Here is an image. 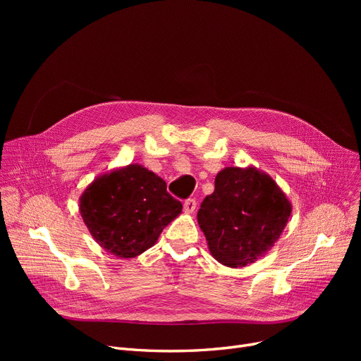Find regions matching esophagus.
Returning a JSON list of instances; mask_svg holds the SVG:
<instances>
[{
  "instance_id": "34e87169",
  "label": "esophagus",
  "mask_w": 361,
  "mask_h": 361,
  "mask_svg": "<svg viewBox=\"0 0 361 361\" xmlns=\"http://www.w3.org/2000/svg\"><path fill=\"white\" fill-rule=\"evenodd\" d=\"M196 206H197V203H196L195 199L185 200V202H184V212H185V214H193V212L196 211Z\"/></svg>"
}]
</instances>
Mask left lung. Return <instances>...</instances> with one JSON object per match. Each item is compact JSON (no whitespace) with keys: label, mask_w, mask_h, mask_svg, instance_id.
Listing matches in <instances>:
<instances>
[{"label":"left lung","mask_w":361,"mask_h":361,"mask_svg":"<svg viewBox=\"0 0 361 361\" xmlns=\"http://www.w3.org/2000/svg\"><path fill=\"white\" fill-rule=\"evenodd\" d=\"M293 211L276 181L253 165L226 166L215 190L197 212L207 249L228 268H243L267 255L281 237Z\"/></svg>","instance_id":"obj_1"}]
</instances>
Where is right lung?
I'll return each instance as SVG.
<instances>
[{"label":"right lung","mask_w":361,"mask_h":361,"mask_svg":"<svg viewBox=\"0 0 361 361\" xmlns=\"http://www.w3.org/2000/svg\"><path fill=\"white\" fill-rule=\"evenodd\" d=\"M181 209V202L168 195L166 183L139 164L98 176L79 197L90 235L118 259L150 249Z\"/></svg>","instance_id":"right-lung-1"}]
</instances>
